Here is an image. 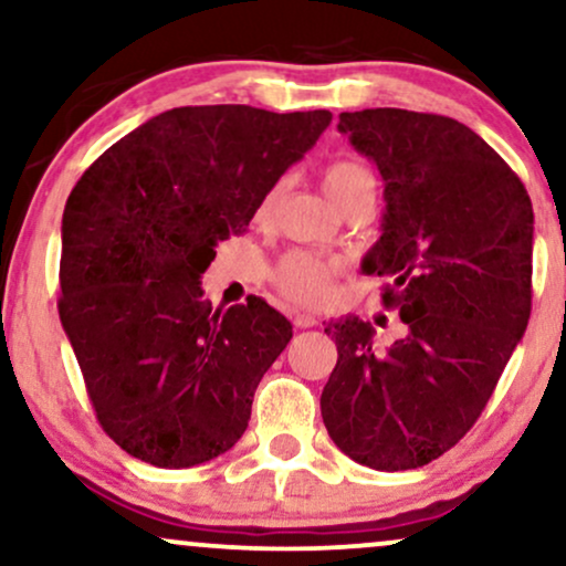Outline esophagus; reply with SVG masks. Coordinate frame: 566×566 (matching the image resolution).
Returning a JSON list of instances; mask_svg holds the SVG:
<instances>
[{"mask_svg": "<svg viewBox=\"0 0 566 566\" xmlns=\"http://www.w3.org/2000/svg\"><path fill=\"white\" fill-rule=\"evenodd\" d=\"M292 324H295V328H311L316 326L318 321L316 316H311V313H295V316H292Z\"/></svg>", "mask_w": 566, "mask_h": 566, "instance_id": "1", "label": "esophagus"}]
</instances>
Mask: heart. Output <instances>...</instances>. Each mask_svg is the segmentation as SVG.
<instances>
[{"instance_id":"heart-1","label":"heart","mask_w":566,"mask_h":566,"mask_svg":"<svg viewBox=\"0 0 566 566\" xmlns=\"http://www.w3.org/2000/svg\"><path fill=\"white\" fill-rule=\"evenodd\" d=\"M324 188L326 196L345 211L357 198H376V175L368 164L357 159H339L324 169ZM284 190H287V180H276L271 185L261 200L259 213H255L259 221H266L274 213ZM339 261L321 259V255L307 253V250H290L276 261L274 271H271V282L290 303L316 307L332 297L334 279L339 276Z\"/></svg>"}]
</instances>
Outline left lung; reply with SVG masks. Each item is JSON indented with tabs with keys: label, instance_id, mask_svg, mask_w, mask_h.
<instances>
[{
	"label": "left lung",
	"instance_id": "obj_1",
	"mask_svg": "<svg viewBox=\"0 0 566 566\" xmlns=\"http://www.w3.org/2000/svg\"><path fill=\"white\" fill-rule=\"evenodd\" d=\"M339 130L384 177V232L363 261L407 334L378 349L355 316L328 324L336 366L321 415L374 470H412L454 447L496 389L533 300V203L502 156L452 117L342 112Z\"/></svg>",
	"mask_w": 566,
	"mask_h": 566
}]
</instances>
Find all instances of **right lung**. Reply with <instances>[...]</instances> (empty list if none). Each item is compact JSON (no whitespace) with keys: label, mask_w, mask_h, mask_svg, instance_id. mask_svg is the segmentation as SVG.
Returning a JSON list of instances; mask_svg holds the SVG:
<instances>
[{"label":"right lung","mask_w":566,"mask_h":566,"mask_svg":"<svg viewBox=\"0 0 566 566\" xmlns=\"http://www.w3.org/2000/svg\"><path fill=\"white\" fill-rule=\"evenodd\" d=\"M328 123L326 109L177 106L70 192L56 307L98 423L135 460L192 468L245 433L292 324L255 295L211 311L200 274Z\"/></svg>","instance_id":"obj_1"}]
</instances>
